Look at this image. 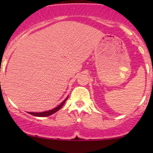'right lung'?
Returning a JSON list of instances; mask_svg holds the SVG:
<instances>
[{"label": "right lung", "mask_w": 153, "mask_h": 153, "mask_svg": "<svg viewBox=\"0 0 153 153\" xmlns=\"http://www.w3.org/2000/svg\"><path fill=\"white\" fill-rule=\"evenodd\" d=\"M68 96L64 100V101H62V103H60V104L58 105L57 107H55L54 108H52V109L51 110H49V111H43V112H28V113L29 114H31L33 116H35V117H48V116H50L52 114H53L54 113H55V112H57V111L60 109L61 108H62L63 105H64V103L66 102L67 99H68Z\"/></svg>", "instance_id": "add662e5"}]
</instances>
